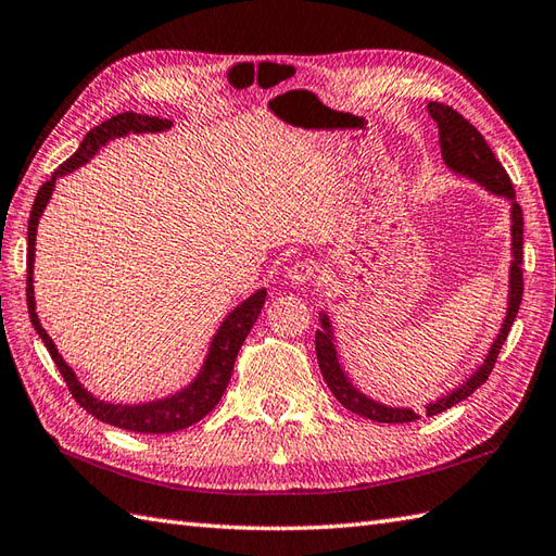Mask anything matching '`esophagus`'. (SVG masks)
I'll list each match as a JSON object with an SVG mask.
<instances>
[{"instance_id": "obj_1", "label": "esophagus", "mask_w": 556, "mask_h": 556, "mask_svg": "<svg viewBox=\"0 0 556 556\" xmlns=\"http://www.w3.org/2000/svg\"><path fill=\"white\" fill-rule=\"evenodd\" d=\"M316 276V266L312 262H298L288 268V280L292 286H304Z\"/></svg>"}]
</instances>
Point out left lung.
Listing matches in <instances>:
<instances>
[{"instance_id": "1", "label": "left lung", "mask_w": 556, "mask_h": 556, "mask_svg": "<svg viewBox=\"0 0 556 556\" xmlns=\"http://www.w3.org/2000/svg\"><path fill=\"white\" fill-rule=\"evenodd\" d=\"M428 114L438 123L440 128V150L442 162L452 170L454 176L468 178L471 182L480 185L485 192L502 197L509 202V220H511V266H509V292H507V314L502 318V326L497 330L495 340L488 348L483 362H480L471 374H468L459 386L442 392L435 402L426 404V416H435L440 412L450 409V406L459 404L462 400L471 397V394L488 380L492 366L497 362V354L502 350L504 340H507L511 324L516 314H519L521 298H523V214L521 206L516 204L514 185L507 176V170L497 162L495 154L488 147L485 138L480 135L471 123H468L462 114H456L452 106H445L440 102L428 104ZM320 330H316V359L320 366V374L328 382L330 392L336 394V400L350 409L352 414H359L364 418H371L378 424H412L418 416L409 406H390L382 404L374 397H368L359 388L354 386L352 378L348 376L338 352V338L336 326L328 312H320Z\"/></svg>"}]
</instances>
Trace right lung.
I'll return each mask as SVG.
<instances>
[{"instance_id":"1","label":"right lung","mask_w":556,"mask_h":556,"mask_svg":"<svg viewBox=\"0 0 556 556\" xmlns=\"http://www.w3.org/2000/svg\"><path fill=\"white\" fill-rule=\"evenodd\" d=\"M174 123L159 116H144L135 114V111H123L118 116H111L109 121L100 123V126L92 128L85 135L78 152L61 164L54 176L49 178L40 190L30 208L28 218V288H26V300H28V314L30 324L37 330V336L45 342V348L52 354V359L59 368V374L64 376L66 386L73 397L83 406L85 412L92 414L97 421H104L109 426H116L123 430H132V433H174V430H182L192 424L200 421L208 412L214 409L218 400L224 397V392L230 382L232 366H236V356L242 348L244 338L250 336L252 326L256 324L258 314L264 309L266 302V288L256 290L250 294L244 302H240L236 309H232L224 320H220L218 330L214 332L212 342H208V352L200 366V371L188 382V386L166 394V397H159L152 402H140V404H116V402H104L83 386L78 380L76 371L64 362V356L59 354L54 340L47 336L42 328L40 318L35 312V288H33V268H35V236H37V224L45 214V208L52 200V192L56 188V180L64 178L73 170L85 166L90 159L100 152V147L106 142L123 138V135L130 132H164Z\"/></svg>"}]
</instances>
